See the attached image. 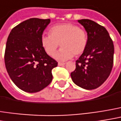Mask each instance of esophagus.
<instances>
[{"label": "esophagus", "mask_w": 121, "mask_h": 121, "mask_svg": "<svg viewBox=\"0 0 121 121\" xmlns=\"http://www.w3.org/2000/svg\"><path fill=\"white\" fill-rule=\"evenodd\" d=\"M65 64V63H62V62H58V66H64Z\"/></svg>", "instance_id": "obj_1"}]
</instances>
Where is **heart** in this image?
<instances>
[{"instance_id":"obj_1","label":"heart","mask_w":121,"mask_h":121,"mask_svg":"<svg viewBox=\"0 0 121 121\" xmlns=\"http://www.w3.org/2000/svg\"><path fill=\"white\" fill-rule=\"evenodd\" d=\"M49 33L41 37V45L48 55L52 56L60 44L61 48L54 56L58 60L80 56L86 48L87 33L77 25L71 23L55 25L50 28Z\"/></svg>"}]
</instances>
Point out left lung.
I'll use <instances>...</instances> for the list:
<instances>
[{"instance_id": "obj_1", "label": "left lung", "mask_w": 121, "mask_h": 121, "mask_svg": "<svg viewBox=\"0 0 121 121\" xmlns=\"http://www.w3.org/2000/svg\"><path fill=\"white\" fill-rule=\"evenodd\" d=\"M86 31L88 44L75 61L72 80L80 87L91 90L102 85L112 71L114 62V43L104 27L89 19L78 21Z\"/></svg>"}]
</instances>
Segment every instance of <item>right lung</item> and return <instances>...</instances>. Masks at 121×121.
<instances>
[{
	"label": "right lung",
	"mask_w": 121,
	"mask_h": 121,
	"mask_svg": "<svg viewBox=\"0 0 121 121\" xmlns=\"http://www.w3.org/2000/svg\"><path fill=\"white\" fill-rule=\"evenodd\" d=\"M50 22V19H28L13 28L7 38V71L17 87L28 93L46 87L52 80V69L57 66L41 45V37Z\"/></svg>",
	"instance_id": "add662e5"
}]
</instances>
